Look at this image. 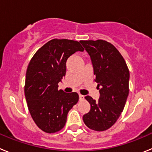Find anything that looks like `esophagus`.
<instances>
[{
    "label": "esophagus",
    "mask_w": 152,
    "mask_h": 152,
    "mask_svg": "<svg viewBox=\"0 0 152 152\" xmlns=\"http://www.w3.org/2000/svg\"><path fill=\"white\" fill-rule=\"evenodd\" d=\"M84 96H83V95H81V94H79V100H83V99H84Z\"/></svg>",
    "instance_id": "34e87169"
}]
</instances>
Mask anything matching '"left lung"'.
<instances>
[{"mask_svg":"<svg viewBox=\"0 0 152 152\" xmlns=\"http://www.w3.org/2000/svg\"><path fill=\"white\" fill-rule=\"evenodd\" d=\"M91 57L95 81L100 89L98 101L85 96L91 110L83 116L91 129H108L121 115L129 95V71L124 58L116 47L105 40L80 41Z\"/></svg>","mask_w":152,"mask_h":152,"instance_id":"1","label":"left lung"}]
</instances>
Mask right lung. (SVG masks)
I'll use <instances>...</instances> for the list:
<instances>
[{"mask_svg":"<svg viewBox=\"0 0 152 152\" xmlns=\"http://www.w3.org/2000/svg\"><path fill=\"white\" fill-rule=\"evenodd\" d=\"M78 51H84L79 42L54 39L42 46L29 63L24 88L27 107L35 123L47 133L64 127L68 113L78 101L76 92L58 90L65 76L67 59Z\"/></svg>","mask_w":152,"mask_h":152,"instance_id":"right-lung-1","label":"right lung"}]
</instances>
